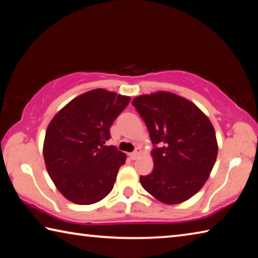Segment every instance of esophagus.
Listing matches in <instances>:
<instances>
[{
    "label": "esophagus",
    "mask_w": 258,
    "mask_h": 258,
    "mask_svg": "<svg viewBox=\"0 0 258 258\" xmlns=\"http://www.w3.org/2000/svg\"><path fill=\"white\" fill-rule=\"evenodd\" d=\"M140 154H141V149H140V148H137V149H135V151H133V152H131V154H128V157L132 160H134V159H137L138 157L140 156Z\"/></svg>",
    "instance_id": "34e87169"
}]
</instances>
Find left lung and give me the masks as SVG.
<instances>
[{"label":"left lung","mask_w":258,"mask_h":258,"mask_svg":"<svg viewBox=\"0 0 258 258\" xmlns=\"http://www.w3.org/2000/svg\"><path fill=\"white\" fill-rule=\"evenodd\" d=\"M132 104L154 145V169L140 182L161 203L185 202L202 189L216 161L211 120L195 103L169 92L140 95Z\"/></svg>","instance_id":"obj_1"}]
</instances>
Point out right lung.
Instances as JSON below:
<instances>
[{"label":"right lung","instance_id":"add662e5","mask_svg":"<svg viewBox=\"0 0 258 258\" xmlns=\"http://www.w3.org/2000/svg\"><path fill=\"white\" fill-rule=\"evenodd\" d=\"M130 97L97 89L72 100L47 126L43 155L47 173L71 202L91 205L112 190L126 155L106 146Z\"/></svg>","mask_w":258,"mask_h":258}]
</instances>
